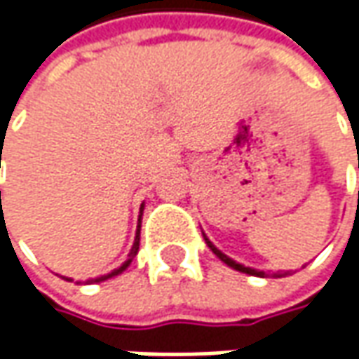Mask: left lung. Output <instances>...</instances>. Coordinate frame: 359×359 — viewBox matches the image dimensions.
Masks as SVG:
<instances>
[{"label":"left lung","instance_id":"obj_1","mask_svg":"<svg viewBox=\"0 0 359 359\" xmlns=\"http://www.w3.org/2000/svg\"><path fill=\"white\" fill-rule=\"evenodd\" d=\"M358 168H359V163H358ZM203 240H205V243L210 245V250H212V252H214V254L217 255V257H219V259H222L224 264H228L229 268L238 269V271H241V273H248V276H257V278H264V276H266V271H262V269L248 268V266H243V264H238L236 259H231V257H228V255H226V254H222V252H219V250L215 248L214 243H212V241L205 238V233H203ZM285 273H287V271H285ZM282 276H283V273H273V278H282Z\"/></svg>","mask_w":359,"mask_h":359}]
</instances>
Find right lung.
I'll list each match as a JSON object with an SVG mask.
<instances>
[{
	"label": "right lung",
	"mask_w": 359,
	"mask_h": 359,
	"mask_svg": "<svg viewBox=\"0 0 359 359\" xmlns=\"http://www.w3.org/2000/svg\"><path fill=\"white\" fill-rule=\"evenodd\" d=\"M142 215H144V203H142V208H140V224H137V231H135V240H133V245H131V252H130V257L119 266L118 269H114V271H109V273H105V276H100V278H91V280H88L86 283H97V282H105V280H109V278H114V276H119L121 271H126L128 269V266L131 264V259L137 255V250H140V229H142ZM67 282H72L69 278H65ZM79 283V282H77Z\"/></svg>",
	"instance_id": "1"
}]
</instances>
